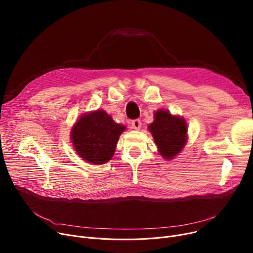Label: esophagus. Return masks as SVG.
<instances>
[{"label": "esophagus", "mask_w": 253, "mask_h": 253, "mask_svg": "<svg viewBox=\"0 0 253 253\" xmlns=\"http://www.w3.org/2000/svg\"><path fill=\"white\" fill-rule=\"evenodd\" d=\"M131 125H132V128L135 129V130H139L140 127H141V122L140 120L136 119V120H133V121L131 122Z\"/></svg>", "instance_id": "34e87169"}]
</instances>
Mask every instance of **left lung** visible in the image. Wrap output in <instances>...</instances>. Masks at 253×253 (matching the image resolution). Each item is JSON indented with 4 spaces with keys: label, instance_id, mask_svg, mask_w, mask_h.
<instances>
[{
    "label": "left lung",
    "instance_id": "obj_1",
    "mask_svg": "<svg viewBox=\"0 0 253 253\" xmlns=\"http://www.w3.org/2000/svg\"><path fill=\"white\" fill-rule=\"evenodd\" d=\"M154 116L155 120L149 125V130L159 153L164 159L171 160L181 152L187 142V122L182 117L173 116L165 110H158Z\"/></svg>",
    "mask_w": 253,
    "mask_h": 253
}]
</instances>
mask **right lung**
<instances>
[{"label":"right lung","mask_w":253,"mask_h":253,"mask_svg":"<svg viewBox=\"0 0 253 253\" xmlns=\"http://www.w3.org/2000/svg\"><path fill=\"white\" fill-rule=\"evenodd\" d=\"M125 129L104 111L97 110L79 118L72 129L71 140L83 160L100 165L111 160L119 137Z\"/></svg>","instance_id":"1"}]
</instances>
